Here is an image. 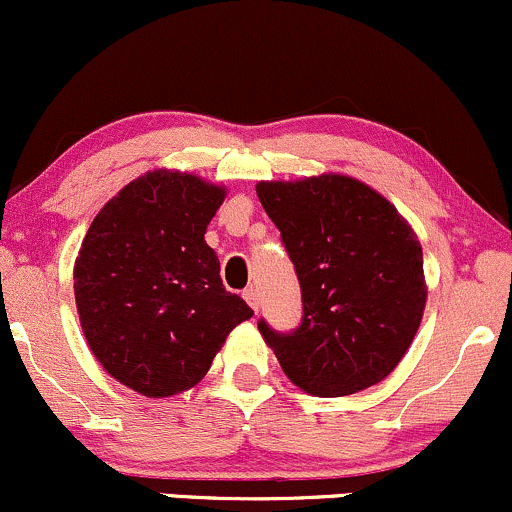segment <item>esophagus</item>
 Instances as JSON below:
<instances>
[{"label":"esophagus","mask_w":512,"mask_h":512,"mask_svg":"<svg viewBox=\"0 0 512 512\" xmlns=\"http://www.w3.org/2000/svg\"><path fill=\"white\" fill-rule=\"evenodd\" d=\"M244 300L249 302V307L254 309V312H258V304H261V302H258V292L254 290V287H249V290H244Z\"/></svg>","instance_id":"obj_1"}]
</instances>
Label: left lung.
I'll list each match as a JSON object with an SVG mask.
<instances>
[{
	"label": "left lung",
	"mask_w": 512,
	"mask_h": 512,
	"mask_svg": "<svg viewBox=\"0 0 512 512\" xmlns=\"http://www.w3.org/2000/svg\"><path fill=\"white\" fill-rule=\"evenodd\" d=\"M302 287L292 333L258 321L287 380L314 396H348L382 382L409 350L428 285L423 249L384 195L346 174L258 181Z\"/></svg>",
	"instance_id": "8db88e82"
}]
</instances>
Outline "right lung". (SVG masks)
Returning a JSON list of instances; mask_svg holds the SVG:
<instances>
[{"mask_svg": "<svg viewBox=\"0 0 512 512\" xmlns=\"http://www.w3.org/2000/svg\"><path fill=\"white\" fill-rule=\"evenodd\" d=\"M227 188L147 171L108 200L74 261V300L91 353L132 392L164 399L208 375L229 331L254 317L225 290L205 241Z\"/></svg>", "mask_w": 512, "mask_h": 512, "instance_id": "right-lung-1", "label": "right lung"}]
</instances>
